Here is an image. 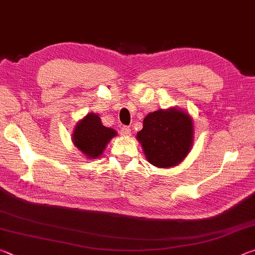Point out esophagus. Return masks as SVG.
<instances>
[{"instance_id":"34e87169","label":"esophagus","mask_w":255,"mask_h":255,"mask_svg":"<svg viewBox=\"0 0 255 255\" xmlns=\"http://www.w3.org/2000/svg\"><path fill=\"white\" fill-rule=\"evenodd\" d=\"M130 132H131V129L127 126H123L122 128H120V133H122L123 136L130 135Z\"/></svg>"}]
</instances>
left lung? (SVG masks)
I'll return each instance as SVG.
<instances>
[{"label": "left lung", "mask_w": 255, "mask_h": 255, "mask_svg": "<svg viewBox=\"0 0 255 255\" xmlns=\"http://www.w3.org/2000/svg\"><path fill=\"white\" fill-rule=\"evenodd\" d=\"M192 120L178 109L157 110L146 116L137 139L147 161L157 167H170L183 161L192 145Z\"/></svg>", "instance_id": "obj_1"}]
</instances>
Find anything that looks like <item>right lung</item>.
I'll use <instances>...</instances> for the list:
<instances>
[{
    "mask_svg": "<svg viewBox=\"0 0 255 255\" xmlns=\"http://www.w3.org/2000/svg\"><path fill=\"white\" fill-rule=\"evenodd\" d=\"M117 135L114 129L105 127L99 116L88 114L76 125L73 143L89 158L99 157L112 137Z\"/></svg>",
    "mask_w": 255,
    "mask_h": 255,
    "instance_id": "obj_1",
    "label": "right lung"
}]
</instances>
